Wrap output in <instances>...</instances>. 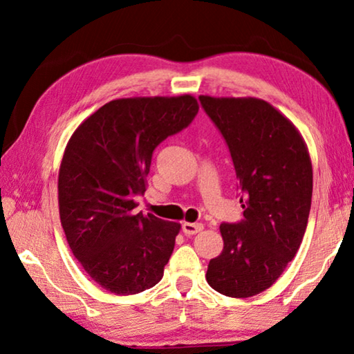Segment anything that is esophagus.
<instances>
[{
    "instance_id": "1",
    "label": "esophagus",
    "mask_w": 354,
    "mask_h": 354,
    "mask_svg": "<svg viewBox=\"0 0 354 354\" xmlns=\"http://www.w3.org/2000/svg\"><path fill=\"white\" fill-rule=\"evenodd\" d=\"M201 231H203V225L200 223H187V221L183 223V232L185 236H195Z\"/></svg>"
}]
</instances>
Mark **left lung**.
Listing matches in <instances>:
<instances>
[{
  "label": "left lung",
  "instance_id": "1",
  "mask_svg": "<svg viewBox=\"0 0 354 354\" xmlns=\"http://www.w3.org/2000/svg\"><path fill=\"white\" fill-rule=\"evenodd\" d=\"M201 107L231 153L243 218L221 223L223 251L206 279L221 295L247 298L268 289L301 245L313 198V165L297 128L267 101L212 98Z\"/></svg>",
  "mask_w": 354,
  "mask_h": 354
}]
</instances>
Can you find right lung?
Masks as SVG:
<instances>
[{
    "label": "right lung",
    "instance_id": "1",
    "mask_svg": "<svg viewBox=\"0 0 354 354\" xmlns=\"http://www.w3.org/2000/svg\"><path fill=\"white\" fill-rule=\"evenodd\" d=\"M198 103L183 97L113 100L84 120L59 169V214L70 250L103 289L134 295L164 277L178 223L136 214L154 149L187 128Z\"/></svg>",
    "mask_w": 354,
    "mask_h": 354
}]
</instances>
